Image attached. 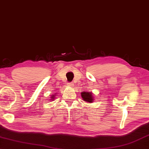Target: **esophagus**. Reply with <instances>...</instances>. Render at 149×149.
I'll use <instances>...</instances> for the list:
<instances>
[{
	"label": "esophagus",
	"mask_w": 149,
	"mask_h": 149,
	"mask_svg": "<svg viewBox=\"0 0 149 149\" xmlns=\"http://www.w3.org/2000/svg\"><path fill=\"white\" fill-rule=\"evenodd\" d=\"M67 85H68V86H70V87H74V84L73 83H68Z\"/></svg>",
	"instance_id": "34e87169"
}]
</instances>
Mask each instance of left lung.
Instances as JSON below:
<instances>
[{"mask_svg": "<svg viewBox=\"0 0 149 149\" xmlns=\"http://www.w3.org/2000/svg\"><path fill=\"white\" fill-rule=\"evenodd\" d=\"M81 95L83 100L85 101V102L92 103L94 100L93 93H91V92H81Z\"/></svg>", "mask_w": 149, "mask_h": 149, "instance_id": "left-lung-1", "label": "left lung"}]
</instances>
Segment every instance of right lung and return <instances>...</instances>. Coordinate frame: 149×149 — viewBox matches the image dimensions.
<instances>
[{
  "instance_id": "1",
  "label": "right lung",
  "mask_w": 149,
  "mask_h": 149,
  "mask_svg": "<svg viewBox=\"0 0 149 149\" xmlns=\"http://www.w3.org/2000/svg\"><path fill=\"white\" fill-rule=\"evenodd\" d=\"M55 94H53L52 96L51 97V99L49 100H54V98H55Z\"/></svg>"
}]
</instances>
